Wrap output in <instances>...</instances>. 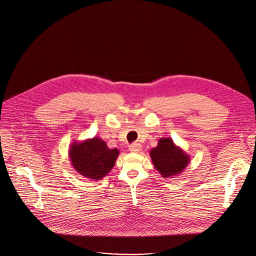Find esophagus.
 I'll list each match as a JSON object with an SVG mask.
<instances>
[{"instance_id":"1","label":"esophagus","mask_w":256,"mask_h":256,"mask_svg":"<svg viewBox=\"0 0 256 256\" xmlns=\"http://www.w3.org/2000/svg\"><path fill=\"white\" fill-rule=\"evenodd\" d=\"M130 152H134V154H137V152H141V150H142V146H141V144H139V143H134L132 145H130Z\"/></svg>"}]
</instances>
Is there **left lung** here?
<instances>
[{
	"label": "left lung",
	"instance_id": "8db88e82",
	"mask_svg": "<svg viewBox=\"0 0 256 256\" xmlns=\"http://www.w3.org/2000/svg\"><path fill=\"white\" fill-rule=\"evenodd\" d=\"M154 168L162 178H174L182 172L190 162V156L172 138L159 139L158 146L150 152Z\"/></svg>",
	"mask_w": 256,
	"mask_h": 256
}]
</instances>
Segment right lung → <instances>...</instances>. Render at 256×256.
Segmentation results:
<instances>
[{
    "instance_id": "add662e5",
    "label": "right lung",
    "mask_w": 256,
    "mask_h": 256,
    "mask_svg": "<svg viewBox=\"0 0 256 256\" xmlns=\"http://www.w3.org/2000/svg\"><path fill=\"white\" fill-rule=\"evenodd\" d=\"M120 152L110 148L100 137L78 142L74 141L69 148V158L74 169L92 180H100L115 165Z\"/></svg>"
}]
</instances>
